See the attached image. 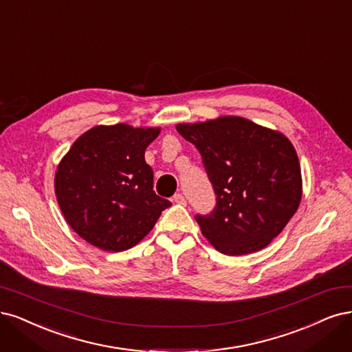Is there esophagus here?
Listing matches in <instances>:
<instances>
[{
	"mask_svg": "<svg viewBox=\"0 0 352 352\" xmlns=\"http://www.w3.org/2000/svg\"><path fill=\"white\" fill-rule=\"evenodd\" d=\"M172 201L176 202V204H180V205H185L186 204V199H185L184 195H182V193H176V195H173Z\"/></svg>",
	"mask_w": 352,
	"mask_h": 352,
	"instance_id": "obj_1",
	"label": "esophagus"
}]
</instances>
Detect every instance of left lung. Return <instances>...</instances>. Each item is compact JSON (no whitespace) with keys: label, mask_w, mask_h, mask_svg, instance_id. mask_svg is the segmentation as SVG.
Here are the masks:
<instances>
[{"label":"left lung","mask_w":352,"mask_h":352,"mask_svg":"<svg viewBox=\"0 0 352 352\" xmlns=\"http://www.w3.org/2000/svg\"><path fill=\"white\" fill-rule=\"evenodd\" d=\"M195 145L215 192V207L197 215L202 234L224 254L240 256L268 246L296 214L301 170L289 140L240 116L180 124Z\"/></svg>","instance_id":"8db88e82"}]
</instances>
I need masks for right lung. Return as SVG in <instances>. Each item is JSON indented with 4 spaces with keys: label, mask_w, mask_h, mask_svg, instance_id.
<instances>
[{
    "label": "right lung",
    "mask_w": 352,
    "mask_h": 352,
    "mask_svg": "<svg viewBox=\"0 0 352 352\" xmlns=\"http://www.w3.org/2000/svg\"><path fill=\"white\" fill-rule=\"evenodd\" d=\"M160 128L99 125L72 144L55 173V193L67 223L107 252L134 248L172 205L153 190L145 148Z\"/></svg>",
    "instance_id": "right-lung-1"
}]
</instances>
